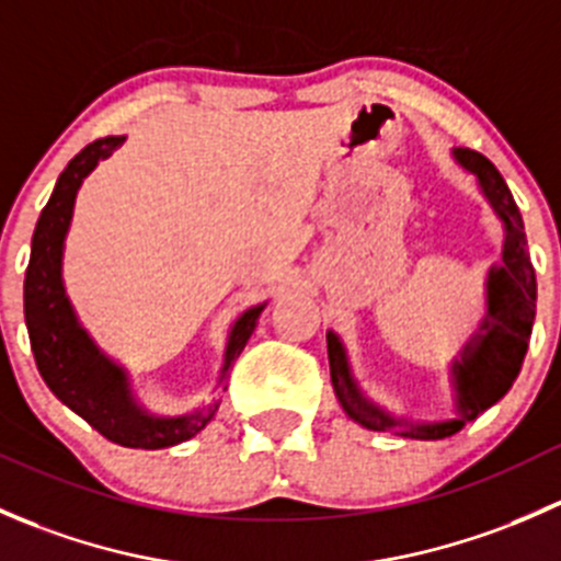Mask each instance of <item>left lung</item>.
<instances>
[{"instance_id": "left-lung-1", "label": "left lung", "mask_w": 561, "mask_h": 561, "mask_svg": "<svg viewBox=\"0 0 561 561\" xmlns=\"http://www.w3.org/2000/svg\"><path fill=\"white\" fill-rule=\"evenodd\" d=\"M458 165L467 168L478 179L480 190L489 197L496 217L505 222V252H502L500 268L489 271V314H485L480 333L463 347L461 358L450 366L456 388L458 417L439 423H404L390 417L386 410L375 407L360 396L350 375L347 355L342 342L333 331H328V360H331V382L342 401L344 412L360 426L371 432H386V428H401V437L415 439H445L450 434L461 432L467 421H472L478 412L489 410L491 404L502 399L518 377L529 344L531 322H535L537 282L531 268L529 252H526V236L522 214L516 201L507 190L500 171L485 160L483 154L469 149H454ZM408 428L404 430L403 426Z\"/></svg>"}]
</instances>
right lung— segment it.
Segmentation results:
<instances>
[{
    "instance_id": "1",
    "label": "right lung",
    "mask_w": 561,
    "mask_h": 561,
    "mask_svg": "<svg viewBox=\"0 0 561 561\" xmlns=\"http://www.w3.org/2000/svg\"><path fill=\"white\" fill-rule=\"evenodd\" d=\"M122 144L124 138L118 135L94 140L87 149L78 151L61 171L54 195L45 203L35 236H32V257L24 282V312L37 369L56 399L78 412L111 443L124 445V448L157 450L195 437L201 428H206L219 404L211 401L203 410L181 417H154L140 410L129 390L127 371L105 358L89 333L78 325L76 312L65 296V285H61V252H65V236L70 228L78 186L98 168L100 160H107ZM260 312L263 307L247 309L236 320L228 339L222 375L230 369L236 355L244 350Z\"/></svg>"
}]
</instances>
